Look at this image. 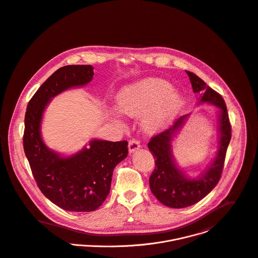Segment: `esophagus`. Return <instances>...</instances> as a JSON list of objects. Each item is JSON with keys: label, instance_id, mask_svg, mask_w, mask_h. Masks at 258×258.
<instances>
[{"label": "esophagus", "instance_id": "obj_1", "mask_svg": "<svg viewBox=\"0 0 258 258\" xmlns=\"http://www.w3.org/2000/svg\"><path fill=\"white\" fill-rule=\"evenodd\" d=\"M140 148H141V143H140L138 140L133 139V140L130 141V143H128V151H130L131 154H132V153H135V152L138 151Z\"/></svg>", "mask_w": 258, "mask_h": 258}]
</instances>
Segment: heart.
I'll return each mask as SVG.
<instances>
[{
  "label": "heart",
  "instance_id": "1",
  "mask_svg": "<svg viewBox=\"0 0 258 258\" xmlns=\"http://www.w3.org/2000/svg\"><path fill=\"white\" fill-rule=\"evenodd\" d=\"M117 109L126 115L136 116L147 110L143 126L155 132L169 123L183 105L181 93L160 79H147L124 88L116 100Z\"/></svg>",
  "mask_w": 258,
  "mask_h": 258
}]
</instances>
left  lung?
<instances>
[{
    "instance_id": "8db88e82",
    "label": "left lung",
    "mask_w": 258,
    "mask_h": 258,
    "mask_svg": "<svg viewBox=\"0 0 258 258\" xmlns=\"http://www.w3.org/2000/svg\"><path fill=\"white\" fill-rule=\"evenodd\" d=\"M194 93L200 103H209L219 108L218 133L219 149L213 162L198 178H190L175 164L171 154V140L181 127L188 114L177 118L166 131L152 138L148 147L155 158V168L150 177L151 190L164 206L183 208L194 206L206 197L218 183L231 139V125L223 98L206 86V83L191 72H187Z\"/></svg>"
}]
</instances>
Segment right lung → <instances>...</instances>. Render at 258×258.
<instances>
[{"label":"right lung","instance_id":"add662e5","mask_svg":"<svg viewBox=\"0 0 258 258\" xmlns=\"http://www.w3.org/2000/svg\"><path fill=\"white\" fill-rule=\"evenodd\" d=\"M93 76L91 64L59 68L30 100L25 115L24 151L34 178L48 200L69 211H94L102 206L113 168L128 153L126 141L94 140L76 155L60 156L42 140V116L51 99L70 88L87 85Z\"/></svg>","mask_w":258,"mask_h":258}]
</instances>
